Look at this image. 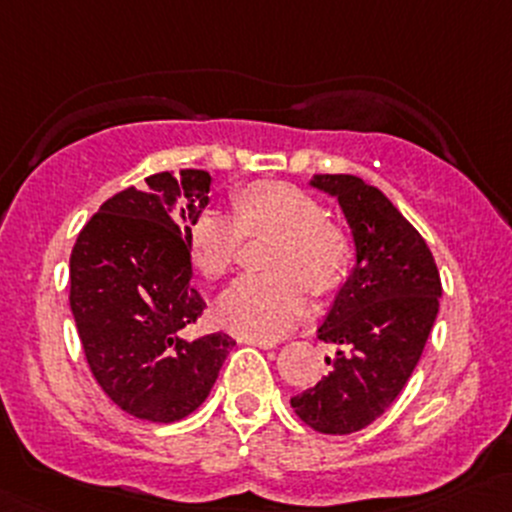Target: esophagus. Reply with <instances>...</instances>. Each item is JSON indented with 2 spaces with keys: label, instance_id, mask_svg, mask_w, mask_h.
<instances>
[{
  "label": "esophagus",
  "instance_id": "obj_1",
  "mask_svg": "<svg viewBox=\"0 0 512 512\" xmlns=\"http://www.w3.org/2000/svg\"><path fill=\"white\" fill-rule=\"evenodd\" d=\"M237 342H242V344H252V347H260V349H272V347H277V342H275V339H255V337H240V339H237Z\"/></svg>",
  "mask_w": 512,
  "mask_h": 512
}]
</instances>
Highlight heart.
Masks as SVG:
<instances>
[{"label": "heart", "instance_id": "obj_1", "mask_svg": "<svg viewBox=\"0 0 512 512\" xmlns=\"http://www.w3.org/2000/svg\"><path fill=\"white\" fill-rule=\"evenodd\" d=\"M237 218L205 208L188 227L198 270L210 280L230 272L245 230L280 232L270 252V275L242 277L220 297L218 317L242 337L277 339L307 314V285L322 294L339 285L349 262L347 235L327 220L322 205L289 183H255L237 195Z\"/></svg>", "mask_w": 512, "mask_h": 512}]
</instances>
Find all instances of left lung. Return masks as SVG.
<instances>
[{
    "mask_svg": "<svg viewBox=\"0 0 512 512\" xmlns=\"http://www.w3.org/2000/svg\"><path fill=\"white\" fill-rule=\"evenodd\" d=\"M337 198L354 240V267L317 329L337 347L314 389L294 396V414L329 436L376 421L414 374L438 317L441 277L426 240L374 185L356 175H312Z\"/></svg>",
    "mask_w": 512,
    "mask_h": 512,
    "instance_id": "1",
    "label": "left lung"
}]
</instances>
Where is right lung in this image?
I'll return each mask as SVG.
<instances>
[{
  "label": "right lung",
  "instance_id": "1",
  "mask_svg": "<svg viewBox=\"0 0 512 512\" xmlns=\"http://www.w3.org/2000/svg\"><path fill=\"white\" fill-rule=\"evenodd\" d=\"M205 170L156 173L108 198L71 250V314L91 374L126 414L173 423L218 381L232 339H188L205 302L190 285L188 227L210 203Z\"/></svg>",
  "mask_w": 512,
  "mask_h": 512
}]
</instances>
